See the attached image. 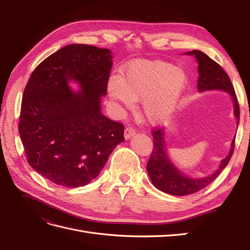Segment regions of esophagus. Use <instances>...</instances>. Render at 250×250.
Returning a JSON list of instances; mask_svg holds the SVG:
<instances>
[{"label":"esophagus","mask_w":250,"mask_h":250,"mask_svg":"<svg viewBox=\"0 0 250 250\" xmlns=\"http://www.w3.org/2000/svg\"><path fill=\"white\" fill-rule=\"evenodd\" d=\"M135 134V130L133 129V128H131V127H127L126 129H125V134H124V137H125V139L126 140H129V139H131L133 135Z\"/></svg>","instance_id":"obj_1"}]
</instances>
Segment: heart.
<instances>
[{
  "label": "heart",
  "instance_id": "heart-1",
  "mask_svg": "<svg viewBox=\"0 0 250 250\" xmlns=\"http://www.w3.org/2000/svg\"><path fill=\"white\" fill-rule=\"evenodd\" d=\"M188 72L163 60H142L121 70L108 81L109 95L126 108L142 100L141 110L150 124H163L176 112L188 85Z\"/></svg>",
  "mask_w": 250,
  "mask_h": 250
}]
</instances>
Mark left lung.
Returning <instances> with one entry per match:
<instances>
[{
	"instance_id": "1",
	"label": "left lung",
	"mask_w": 250,
	"mask_h": 250,
	"mask_svg": "<svg viewBox=\"0 0 250 250\" xmlns=\"http://www.w3.org/2000/svg\"><path fill=\"white\" fill-rule=\"evenodd\" d=\"M185 54L195 56L198 62L199 78L197 87L199 93L209 92V90H223L229 95L233 104V116L237 120L238 125L240 120L239 103L229 75L220 65L201 51L193 50L185 53ZM165 135L166 129H163V128L153 131V150L147 164V172L151 183L156 188L174 196L190 195L208 186L228 166L234 148L233 138L229 153L223 158L214 173L204 177H191L186 175V173L178 169L175 164L171 161L165 142Z\"/></svg>"
}]
</instances>
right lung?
I'll use <instances>...</instances> for the list:
<instances>
[{
  "label": "right lung",
  "mask_w": 250,
  "mask_h": 250,
  "mask_svg": "<svg viewBox=\"0 0 250 250\" xmlns=\"http://www.w3.org/2000/svg\"><path fill=\"white\" fill-rule=\"evenodd\" d=\"M112 57L108 49L69 44L44 59L29 78L19 132L29 165L53 184H89L124 142V126L101 112Z\"/></svg>",
  "instance_id": "add662e5"
}]
</instances>
